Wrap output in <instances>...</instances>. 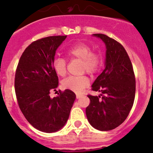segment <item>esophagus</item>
<instances>
[{"mask_svg": "<svg viewBox=\"0 0 153 153\" xmlns=\"http://www.w3.org/2000/svg\"><path fill=\"white\" fill-rule=\"evenodd\" d=\"M82 96V95H81V94H76V98L77 99H79L80 97H81Z\"/></svg>", "mask_w": 153, "mask_h": 153, "instance_id": "esophagus-1", "label": "esophagus"}]
</instances>
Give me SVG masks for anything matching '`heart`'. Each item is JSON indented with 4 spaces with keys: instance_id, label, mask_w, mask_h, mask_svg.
I'll list each match as a JSON object with an SVG mask.
<instances>
[{
    "instance_id": "obj_1",
    "label": "heart",
    "mask_w": 153,
    "mask_h": 153,
    "mask_svg": "<svg viewBox=\"0 0 153 153\" xmlns=\"http://www.w3.org/2000/svg\"><path fill=\"white\" fill-rule=\"evenodd\" d=\"M66 56L70 59L82 61V71L88 74H95L101 65L100 56L97 53L92 52V48L84 42H76L68 46L65 49ZM53 67L58 75L63 76L66 73V61L63 58L57 57L53 62ZM89 85V79L86 76H70L63 80L62 86L76 93H80Z\"/></svg>"
}]
</instances>
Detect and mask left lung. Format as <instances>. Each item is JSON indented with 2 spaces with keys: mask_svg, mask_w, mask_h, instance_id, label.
Masks as SVG:
<instances>
[{
  "mask_svg": "<svg viewBox=\"0 0 153 153\" xmlns=\"http://www.w3.org/2000/svg\"><path fill=\"white\" fill-rule=\"evenodd\" d=\"M93 35L106 45L105 68L92 86V90L102 94L87 95L90 103L86 115L96 129L110 131L127 118L134 100L136 81L131 60L122 45L103 34Z\"/></svg>",
  "mask_w": 153,
  "mask_h": 153,
  "instance_id": "1",
  "label": "left lung"
}]
</instances>
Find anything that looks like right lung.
I'll list each match as a JSON object with an SVG mask.
<instances>
[{"label":"right lung","mask_w":153,"mask_h":153,"mask_svg":"<svg viewBox=\"0 0 153 153\" xmlns=\"http://www.w3.org/2000/svg\"><path fill=\"white\" fill-rule=\"evenodd\" d=\"M66 37L50 36L32 42L22 53L15 74L20 110L33 127L46 133L64 126L76 99L74 92L68 89L59 91L57 97H50L51 91L58 85L53 67L55 54Z\"/></svg>","instance_id":"add662e5"}]
</instances>
